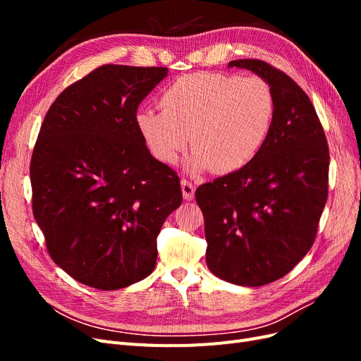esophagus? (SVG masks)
Wrapping results in <instances>:
<instances>
[{"instance_id": "esophagus-1", "label": "esophagus", "mask_w": 361, "mask_h": 361, "mask_svg": "<svg viewBox=\"0 0 361 361\" xmlns=\"http://www.w3.org/2000/svg\"><path fill=\"white\" fill-rule=\"evenodd\" d=\"M180 188H182V194H183V199H185V200H192V199H194L195 187H194L192 182H190V180H187V179H182Z\"/></svg>"}]
</instances>
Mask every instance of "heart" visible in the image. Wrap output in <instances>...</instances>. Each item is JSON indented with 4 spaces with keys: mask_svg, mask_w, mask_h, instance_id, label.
Here are the masks:
<instances>
[{
    "mask_svg": "<svg viewBox=\"0 0 361 361\" xmlns=\"http://www.w3.org/2000/svg\"><path fill=\"white\" fill-rule=\"evenodd\" d=\"M161 111L141 110L137 128L152 155L174 164L190 143L191 169L232 173L264 146L274 118L271 85L259 76L199 72L180 76L159 96Z\"/></svg>",
    "mask_w": 361,
    "mask_h": 361,
    "instance_id": "b5f03b06",
    "label": "heart"
}]
</instances>
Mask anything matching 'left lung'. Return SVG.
Segmentation results:
<instances>
[{
	"mask_svg": "<svg viewBox=\"0 0 361 361\" xmlns=\"http://www.w3.org/2000/svg\"><path fill=\"white\" fill-rule=\"evenodd\" d=\"M264 78L276 101L269 134L245 167L200 185L206 265L241 286H264L286 276L307 255L329 197L330 152L309 96L271 64L228 63Z\"/></svg>",
	"mask_w": 361,
	"mask_h": 361,
	"instance_id": "8db88e82",
	"label": "left lung"
}]
</instances>
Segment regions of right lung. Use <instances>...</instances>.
Wrapping results in <instances>:
<instances>
[{"mask_svg": "<svg viewBox=\"0 0 361 361\" xmlns=\"http://www.w3.org/2000/svg\"><path fill=\"white\" fill-rule=\"evenodd\" d=\"M167 72L104 64L43 118L30 162L32 215L52 260L85 286L146 279L161 227L182 203L178 173L150 155L135 120Z\"/></svg>", "mask_w": 361, "mask_h": 361, "instance_id": "obj_1", "label": "right lung"}]
</instances>
